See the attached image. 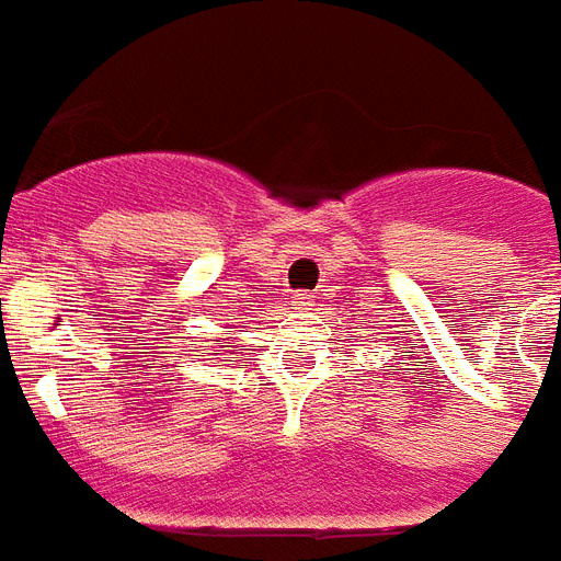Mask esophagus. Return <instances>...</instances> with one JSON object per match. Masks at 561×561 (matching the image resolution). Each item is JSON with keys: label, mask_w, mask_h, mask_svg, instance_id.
<instances>
[{"label": "esophagus", "mask_w": 561, "mask_h": 561, "mask_svg": "<svg viewBox=\"0 0 561 561\" xmlns=\"http://www.w3.org/2000/svg\"><path fill=\"white\" fill-rule=\"evenodd\" d=\"M290 302H294L296 311H311L313 296H311V294H305V290H299V294L290 296Z\"/></svg>", "instance_id": "1"}]
</instances>
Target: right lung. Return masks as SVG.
I'll return each mask as SVG.
<instances>
[{
  "instance_id": "obj_1",
  "label": "right lung",
  "mask_w": 561,
  "mask_h": 561,
  "mask_svg": "<svg viewBox=\"0 0 561 561\" xmlns=\"http://www.w3.org/2000/svg\"><path fill=\"white\" fill-rule=\"evenodd\" d=\"M218 343H221V340H218ZM225 348H230V345H225Z\"/></svg>"
}]
</instances>
